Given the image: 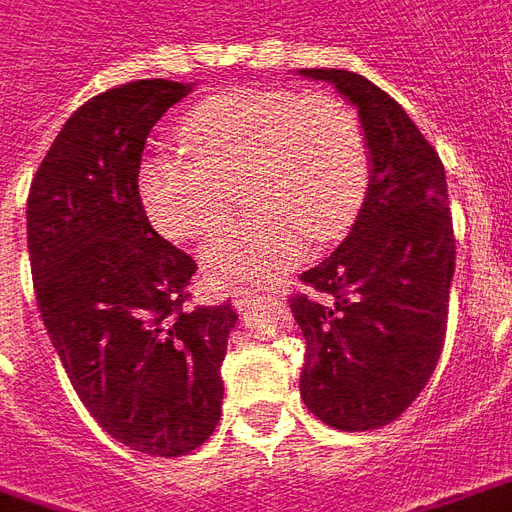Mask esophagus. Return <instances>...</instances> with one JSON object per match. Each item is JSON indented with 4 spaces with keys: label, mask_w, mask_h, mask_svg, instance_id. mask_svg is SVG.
I'll return each instance as SVG.
<instances>
[{
    "label": "esophagus",
    "mask_w": 512,
    "mask_h": 512,
    "mask_svg": "<svg viewBox=\"0 0 512 512\" xmlns=\"http://www.w3.org/2000/svg\"><path fill=\"white\" fill-rule=\"evenodd\" d=\"M234 297V308H240V311H245L251 302H256V297H259V292L256 289H237V292L231 294Z\"/></svg>",
    "instance_id": "34e87169"
}]
</instances>
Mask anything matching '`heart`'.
Returning a JSON list of instances; mask_svg holds the SVG:
<instances>
[{
    "mask_svg": "<svg viewBox=\"0 0 512 512\" xmlns=\"http://www.w3.org/2000/svg\"><path fill=\"white\" fill-rule=\"evenodd\" d=\"M199 158L169 152L144 160L138 190L166 237L201 240L229 212V188L256 210L204 248L212 283L270 281L349 234L371 182L360 119L335 98L289 89H234L201 100L182 122Z\"/></svg>",
    "mask_w": 512,
    "mask_h": 512,
    "instance_id": "b5f03b06",
    "label": "heart"
}]
</instances>
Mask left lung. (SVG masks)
Listing matches in <instances>:
<instances>
[{
    "mask_svg": "<svg viewBox=\"0 0 512 512\" xmlns=\"http://www.w3.org/2000/svg\"><path fill=\"white\" fill-rule=\"evenodd\" d=\"M357 106L371 185L352 234L300 281L294 322L305 335L300 393L322 423L371 431L423 393L445 346L455 272L445 166L409 114L368 78L308 67Z\"/></svg>",
    "mask_w": 512,
    "mask_h": 512,
    "instance_id": "8db88e82",
    "label": "left lung"
}]
</instances>
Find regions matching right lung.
<instances>
[{
    "mask_svg": "<svg viewBox=\"0 0 512 512\" xmlns=\"http://www.w3.org/2000/svg\"><path fill=\"white\" fill-rule=\"evenodd\" d=\"M193 84L144 78L67 119L26 199L35 300L73 390L117 442L177 458L223 406L231 302L190 308L199 264L163 240L138 193L149 130Z\"/></svg>",
    "mask_w": 512,
    "mask_h": 512,
    "instance_id": "add662e5",
    "label": "right lung"
}]
</instances>
